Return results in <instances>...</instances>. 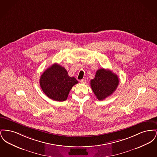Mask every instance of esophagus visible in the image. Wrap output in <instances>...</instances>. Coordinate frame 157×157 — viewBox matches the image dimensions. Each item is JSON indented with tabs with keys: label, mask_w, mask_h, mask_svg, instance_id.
I'll return each mask as SVG.
<instances>
[{
	"label": "esophagus",
	"mask_w": 157,
	"mask_h": 157,
	"mask_svg": "<svg viewBox=\"0 0 157 157\" xmlns=\"http://www.w3.org/2000/svg\"><path fill=\"white\" fill-rule=\"evenodd\" d=\"M86 78H83V79H82V80L81 81V82L82 83H86Z\"/></svg>",
	"instance_id": "1"
}]
</instances>
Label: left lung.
<instances>
[{"label":"left lung","instance_id":"8db88e82","mask_svg":"<svg viewBox=\"0 0 157 157\" xmlns=\"http://www.w3.org/2000/svg\"><path fill=\"white\" fill-rule=\"evenodd\" d=\"M119 84L118 76L109 69H98L94 79L90 81V86L99 101L104 100L117 88Z\"/></svg>","mask_w":157,"mask_h":157}]
</instances>
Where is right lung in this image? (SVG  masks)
<instances>
[{"instance_id":"1","label":"right lung","mask_w":157,"mask_h":157,"mask_svg":"<svg viewBox=\"0 0 157 157\" xmlns=\"http://www.w3.org/2000/svg\"><path fill=\"white\" fill-rule=\"evenodd\" d=\"M40 85L50 99L56 101L67 100L69 91L78 83L74 77H70L65 67L54 63L48 67L40 78Z\"/></svg>"}]
</instances>
